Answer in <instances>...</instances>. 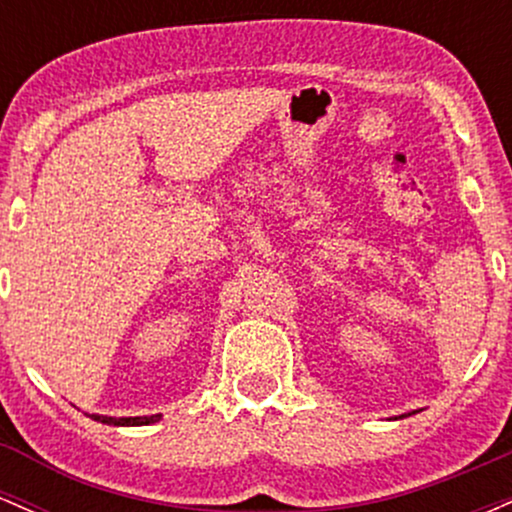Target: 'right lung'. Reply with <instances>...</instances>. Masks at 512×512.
I'll use <instances>...</instances> for the list:
<instances>
[{"label":"right lung","mask_w":512,"mask_h":512,"mask_svg":"<svg viewBox=\"0 0 512 512\" xmlns=\"http://www.w3.org/2000/svg\"><path fill=\"white\" fill-rule=\"evenodd\" d=\"M93 421H101V424L108 426H149L154 421L161 419V414L154 416H122V419H115V416H101V414H88Z\"/></svg>","instance_id":"right-lung-1"}]
</instances>
